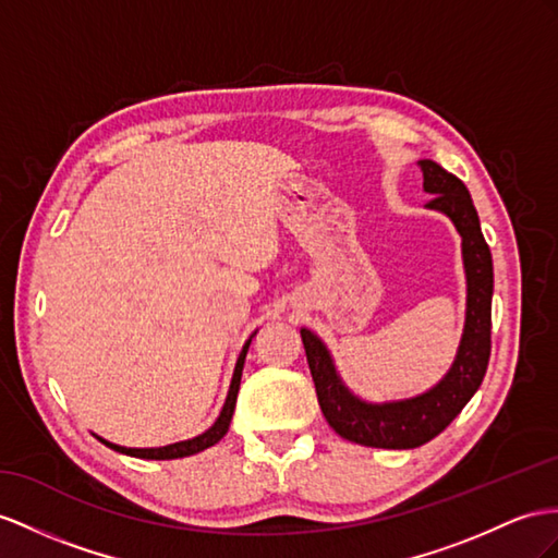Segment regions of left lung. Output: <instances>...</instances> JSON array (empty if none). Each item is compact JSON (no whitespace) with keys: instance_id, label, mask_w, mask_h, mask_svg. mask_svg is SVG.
Listing matches in <instances>:
<instances>
[{"instance_id":"left-lung-1","label":"left lung","mask_w":558,"mask_h":558,"mask_svg":"<svg viewBox=\"0 0 558 558\" xmlns=\"http://www.w3.org/2000/svg\"><path fill=\"white\" fill-rule=\"evenodd\" d=\"M420 165L424 193L434 195L424 207L446 214L462 238L466 311L460 347L448 373L432 389L412 398L384 403L363 401L341 379L325 341L302 327L306 361L327 424L341 438L369 448L410 450L438 436L478 391L490 359L493 256L481 233L476 207L466 185L454 174L434 160H420Z\"/></svg>"}]
</instances>
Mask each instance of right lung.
<instances>
[{
    "label": "right lung",
    "mask_w": 558,
    "mask_h": 558,
    "mask_svg": "<svg viewBox=\"0 0 558 558\" xmlns=\"http://www.w3.org/2000/svg\"><path fill=\"white\" fill-rule=\"evenodd\" d=\"M252 337L245 341V347H242V351L238 355V363H235V369H233V379H231V387H228V396H226V403L221 408V415L217 417V422H214L207 428L205 434H199V436L189 438V440L171 442V446H162V448H124V446H118V442H110V440H106L101 436H96V438L101 440V442H106L110 450L122 452V454H130V457H141V460H179V457H191L195 452H203V450L211 448L214 442H219L226 436L228 426H231L233 412H235V401H238V391H240L242 367H245V359H247V349L252 344Z\"/></svg>",
    "instance_id": "obj_1"
}]
</instances>
